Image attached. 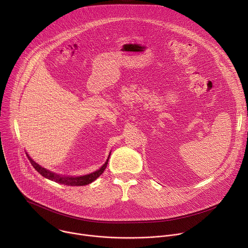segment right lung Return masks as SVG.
I'll return each mask as SVG.
<instances>
[{"mask_svg":"<svg viewBox=\"0 0 248 248\" xmlns=\"http://www.w3.org/2000/svg\"><path fill=\"white\" fill-rule=\"evenodd\" d=\"M28 156V155H27ZM109 158H110V155L107 159V161H106V163L96 171L90 173V174H86V175H83V176H77V178H73V176H62V175H59V174H56L42 167H40L37 163H35L29 156H28V159L31 163V165L33 166V168L36 170L40 174H42L44 178L48 179V180H51V181H54L56 183H59V184H62V185H65V186H86V185H89L91 184L92 182H94L97 178H99V176L104 172L105 169L107 168V165H108V162H109Z\"/></svg>","mask_w":248,"mask_h":248,"instance_id":"obj_1","label":"right lung"}]
</instances>
